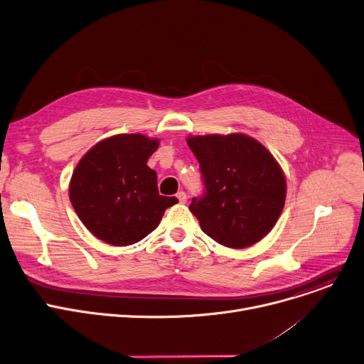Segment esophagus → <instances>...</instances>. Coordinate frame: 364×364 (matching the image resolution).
Wrapping results in <instances>:
<instances>
[{
  "label": "esophagus",
  "mask_w": 364,
  "mask_h": 364,
  "mask_svg": "<svg viewBox=\"0 0 364 364\" xmlns=\"http://www.w3.org/2000/svg\"><path fill=\"white\" fill-rule=\"evenodd\" d=\"M176 198H178V200H179L181 204H185V203H186V199H188V198H186V193H185L183 191L178 192V193H176Z\"/></svg>",
  "instance_id": "1"
}]
</instances>
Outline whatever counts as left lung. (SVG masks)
Wrapping results in <instances>:
<instances>
[{
    "instance_id": "1",
    "label": "left lung",
    "mask_w": 364,
    "mask_h": 364,
    "mask_svg": "<svg viewBox=\"0 0 364 364\" xmlns=\"http://www.w3.org/2000/svg\"><path fill=\"white\" fill-rule=\"evenodd\" d=\"M186 143L205 185V193L189 205L200 228L230 249L257 243L274 227L287 199V179L273 154L240 133L191 136Z\"/></svg>"
}]
</instances>
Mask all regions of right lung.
Listing matches in <instances>:
<instances>
[{
  "label": "right lung",
  "instance_id": "1",
  "mask_svg": "<svg viewBox=\"0 0 364 364\" xmlns=\"http://www.w3.org/2000/svg\"><path fill=\"white\" fill-rule=\"evenodd\" d=\"M157 139L117 134L97 143L76 165L69 198L82 224L111 246H130L150 234L165 211L178 203L161 196L147 166Z\"/></svg>",
  "mask_w": 364,
  "mask_h": 364
}]
</instances>
